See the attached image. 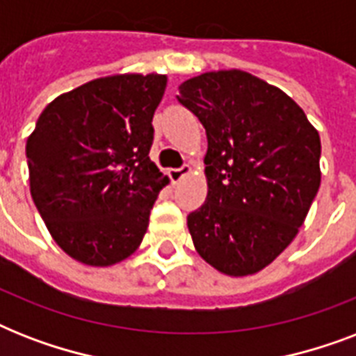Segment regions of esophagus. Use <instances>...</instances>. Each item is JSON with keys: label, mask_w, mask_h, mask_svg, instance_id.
I'll use <instances>...</instances> for the list:
<instances>
[{"label": "esophagus", "mask_w": 356, "mask_h": 356, "mask_svg": "<svg viewBox=\"0 0 356 356\" xmlns=\"http://www.w3.org/2000/svg\"><path fill=\"white\" fill-rule=\"evenodd\" d=\"M190 172H192L190 164H184V166H181V168H172V170L168 172V175H170V179H172L173 184H177L179 181H181L184 175H188Z\"/></svg>", "instance_id": "1"}]
</instances>
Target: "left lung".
Masks as SVG:
<instances>
[{
    "instance_id": "1",
    "label": "left lung",
    "mask_w": 356,
    "mask_h": 356,
    "mask_svg": "<svg viewBox=\"0 0 356 356\" xmlns=\"http://www.w3.org/2000/svg\"><path fill=\"white\" fill-rule=\"evenodd\" d=\"M209 149L205 203L188 216L195 251L225 275H253L292 243L321 183L320 134L281 88L242 70L179 86Z\"/></svg>"
}]
</instances>
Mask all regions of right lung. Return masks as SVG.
<instances>
[{"mask_svg": "<svg viewBox=\"0 0 356 356\" xmlns=\"http://www.w3.org/2000/svg\"><path fill=\"white\" fill-rule=\"evenodd\" d=\"M166 75L88 81L55 97L29 134L31 197L64 253L118 264L138 249L166 175L151 162L153 114Z\"/></svg>", "mask_w": 356, "mask_h": 356, "instance_id": "right-lung-1", "label": "right lung"}]
</instances>
